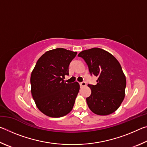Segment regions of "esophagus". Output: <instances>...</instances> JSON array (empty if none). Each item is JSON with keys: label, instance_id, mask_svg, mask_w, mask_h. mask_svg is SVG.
<instances>
[{"label": "esophagus", "instance_id": "esophagus-1", "mask_svg": "<svg viewBox=\"0 0 147 147\" xmlns=\"http://www.w3.org/2000/svg\"><path fill=\"white\" fill-rule=\"evenodd\" d=\"M80 87H84L86 86V83L85 82H80Z\"/></svg>", "mask_w": 147, "mask_h": 147}]
</instances>
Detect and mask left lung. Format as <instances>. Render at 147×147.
Wrapping results in <instances>:
<instances>
[{"mask_svg": "<svg viewBox=\"0 0 147 147\" xmlns=\"http://www.w3.org/2000/svg\"><path fill=\"white\" fill-rule=\"evenodd\" d=\"M78 56L86 61L91 75L98 77L96 85H88L91 90V95L86 98L89 109L99 115L115 112L124 100L126 86L119 62L112 54L99 48L82 51Z\"/></svg>", "mask_w": 147, "mask_h": 147, "instance_id": "8db88e82", "label": "left lung"}]
</instances>
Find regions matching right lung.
I'll list each match as a JSON object with an SVG mask.
<instances>
[{
	"mask_svg": "<svg viewBox=\"0 0 147 147\" xmlns=\"http://www.w3.org/2000/svg\"><path fill=\"white\" fill-rule=\"evenodd\" d=\"M76 52L63 48L51 50L37 61L31 74V93L38 108L51 117H61L73 109L79 92L75 82H65L69 66Z\"/></svg>",
	"mask_w": 147,
	"mask_h": 147,
	"instance_id": "add662e5",
	"label": "right lung"
}]
</instances>
